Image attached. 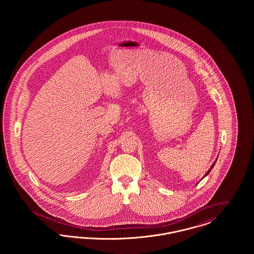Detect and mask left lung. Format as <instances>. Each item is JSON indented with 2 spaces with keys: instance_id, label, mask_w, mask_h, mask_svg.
<instances>
[{
  "instance_id": "1",
  "label": "left lung",
  "mask_w": 254,
  "mask_h": 254,
  "mask_svg": "<svg viewBox=\"0 0 254 254\" xmlns=\"http://www.w3.org/2000/svg\"><path fill=\"white\" fill-rule=\"evenodd\" d=\"M214 165H215V162H214V163H213V165H212V166H211V168H210V169H209V170H208V171H207V172H206V173H205V176H206V175H207V174H208V173H209V171H210V170H211V169H212V168H213V166H214ZM205 176H204V177H205Z\"/></svg>"
}]
</instances>
